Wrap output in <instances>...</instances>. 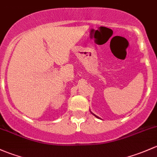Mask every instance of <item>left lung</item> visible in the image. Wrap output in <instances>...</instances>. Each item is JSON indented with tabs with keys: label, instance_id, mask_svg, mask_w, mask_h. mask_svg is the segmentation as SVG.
I'll return each mask as SVG.
<instances>
[{
	"label": "left lung",
	"instance_id": "left-lung-1",
	"mask_svg": "<svg viewBox=\"0 0 157 157\" xmlns=\"http://www.w3.org/2000/svg\"><path fill=\"white\" fill-rule=\"evenodd\" d=\"M94 115H95V114H94ZM95 117H97V118H98V117H97V116H95Z\"/></svg>",
	"mask_w": 157,
	"mask_h": 157
}]
</instances>
